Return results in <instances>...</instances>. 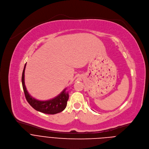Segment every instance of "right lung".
<instances>
[{
	"mask_svg": "<svg viewBox=\"0 0 149 149\" xmlns=\"http://www.w3.org/2000/svg\"><path fill=\"white\" fill-rule=\"evenodd\" d=\"M26 63H25L22 76V83L26 99L28 103L36 111L48 114H55L62 111L67 104L69 94L66 92V89L63 90L60 94L49 100L39 101L32 97L28 92L25 84V70Z\"/></svg>",
	"mask_w": 149,
	"mask_h": 149,
	"instance_id": "obj_1",
	"label": "right lung"
}]
</instances>
